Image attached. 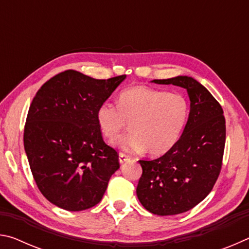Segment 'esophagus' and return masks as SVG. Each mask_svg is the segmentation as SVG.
I'll return each mask as SVG.
<instances>
[{"mask_svg": "<svg viewBox=\"0 0 249 249\" xmlns=\"http://www.w3.org/2000/svg\"><path fill=\"white\" fill-rule=\"evenodd\" d=\"M119 159H120L121 163H124L126 160L129 159V156L126 155V154H123V153H120V158Z\"/></svg>", "mask_w": 249, "mask_h": 249, "instance_id": "esophagus-1", "label": "esophagus"}]
</instances>
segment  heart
<instances>
[{
  "label": "heart",
  "mask_w": 249,
  "mask_h": 249,
  "mask_svg": "<svg viewBox=\"0 0 249 249\" xmlns=\"http://www.w3.org/2000/svg\"><path fill=\"white\" fill-rule=\"evenodd\" d=\"M190 116V103L185 95L137 86L123 90L117 107L101 104L96 122L104 137L114 142L130 124L127 136L116 142L127 153L147 151L159 156L178 142Z\"/></svg>",
  "instance_id": "b5f03b06"
}]
</instances>
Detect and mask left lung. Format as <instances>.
Instances as JSON below:
<instances>
[{
	"mask_svg": "<svg viewBox=\"0 0 249 249\" xmlns=\"http://www.w3.org/2000/svg\"><path fill=\"white\" fill-rule=\"evenodd\" d=\"M184 88L190 99V116L181 137L154 160H140L142 174L138 200L150 213L176 215L195 208L212 191L220 176L226 126L221 104L191 77L154 80Z\"/></svg>",
	"mask_w": 249,
	"mask_h": 249,
	"instance_id": "obj_1",
	"label": "left lung"
}]
</instances>
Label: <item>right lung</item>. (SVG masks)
Returning <instances> with one entry per match:
<instances>
[{
	"label": "right lung",
	"instance_id": "obj_1",
	"mask_svg": "<svg viewBox=\"0 0 249 249\" xmlns=\"http://www.w3.org/2000/svg\"><path fill=\"white\" fill-rule=\"evenodd\" d=\"M125 77L98 80L66 70L45 82L33 99L25 151L41 195L59 208L96 205L120 168L119 153L103 141L96 111Z\"/></svg>",
	"mask_w": 249,
	"mask_h": 249
}]
</instances>
